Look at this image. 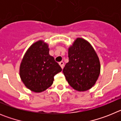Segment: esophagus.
<instances>
[{"label":"esophagus","instance_id":"obj_1","mask_svg":"<svg viewBox=\"0 0 121 121\" xmlns=\"http://www.w3.org/2000/svg\"><path fill=\"white\" fill-rule=\"evenodd\" d=\"M59 65H60V67L62 68V69H63V68H64V62H59Z\"/></svg>","mask_w":121,"mask_h":121}]
</instances>
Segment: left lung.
<instances>
[{
  "mask_svg": "<svg viewBox=\"0 0 121 121\" xmlns=\"http://www.w3.org/2000/svg\"><path fill=\"white\" fill-rule=\"evenodd\" d=\"M68 59L63 69L66 80L78 91L90 89L99 78L100 65L93 47L82 38H77L68 48Z\"/></svg>",
  "mask_w": 121,
  "mask_h": 121,
  "instance_id": "left-lung-1",
  "label": "left lung"
}]
</instances>
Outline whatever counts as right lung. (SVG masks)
<instances>
[{
	"mask_svg": "<svg viewBox=\"0 0 121 121\" xmlns=\"http://www.w3.org/2000/svg\"><path fill=\"white\" fill-rule=\"evenodd\" d=\"M61 71V67L49 54L47 43L39 40L32 44L25 54L19 74L26 88L40 93L53 84L54 76Z\"/></svg>",
	"mask_w": 121,
	"mask_h": 121,
	"instance_id": "obj_1",
	"label": "right lung"
}]
</instances>
